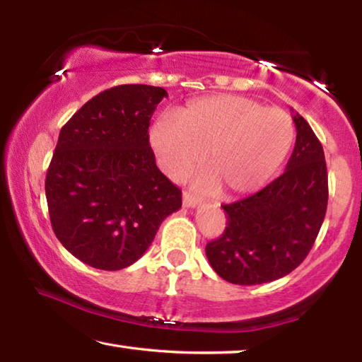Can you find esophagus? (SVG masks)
I'll use <instances>...</instances> for the list:
<instances>
[{"label": "esophagus", "instance_id": "obj_1", "mask_svg": "<svg viewBox=\"0 0 362 362\" xmlns=\"http://www.w3.org/2000/svg\"><path fill=\"white\" fill-rule=\"evenodd\" d=\"M183 206H185V207H196V206H198V199H196L192 193L185 192V193H183Z\"/></svg>", "mask_w": 362, "mask_h": 362}]
</instances>
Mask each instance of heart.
<instances>
[{"label":"heart","mask_w":362,"mask_h":362,"mask_svg":"<svg viewBox=\"0 0 362 362\" xmlns=\"http://www.w3.org/2000/svg\"><path fill=\"white\" fill-rule=\"evenodd\" d=\"M150 144L163 169L182 177L203 161L201 189L228 198L254 193L273 179L293 144V124L279 108L243 95H212L161 116Z\"/></svg>","instance_id":"heart-1"}]
</instances>
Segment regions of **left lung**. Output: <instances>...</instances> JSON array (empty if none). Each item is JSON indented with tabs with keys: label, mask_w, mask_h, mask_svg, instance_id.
Returning a JSON list of instances; mask_svg holds the SVG:
<instances>
[{
	"label": "left lung",
	"mask_w": 362,
	"mask_h": 362,
	"mask_svg": "<svg viewBox=\"0 0 362 362\" xmlns=\"http://www.w3.org/2000/svg\"><path fill=\"white\" fill-rule=\"evenodd\" d=\"M297 139L283 175L231 204L226 226L207 243L206 255L220 278L255 286L289 274L308 255L327 209V168L322 145L296 113Z\"/></svg>",
	"instance_id": "1"
}]
</instances>
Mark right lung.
<instances>
[{
    "instance_id": "add662e5",
    "label": "right lung",
    "mask_w": 362,
    "mask_h": 362,
    "mask_svg": "<svg viewBox=\"0 0 362 362\" xmlns=\"http://www.w3.org/2000/svg\"><path fill=\"white\" fill-rule=\"evenodd\" d=\"M168 93L146 84L95 95L60 129L46 175L52 230L86 265L115 272L136 263L182 192L155 161L148 126Z\"/></svg>"
}]
</instances>
